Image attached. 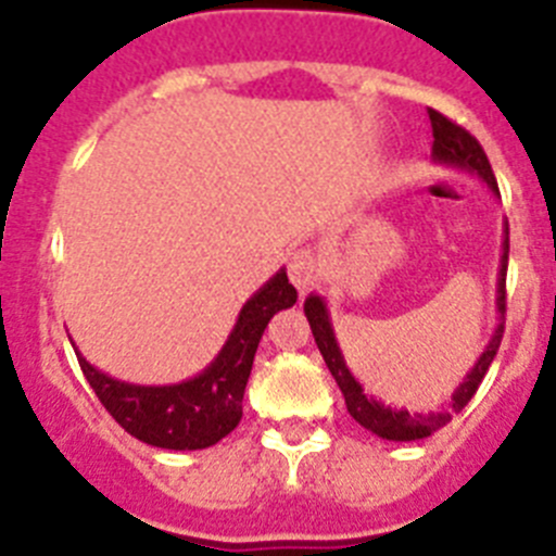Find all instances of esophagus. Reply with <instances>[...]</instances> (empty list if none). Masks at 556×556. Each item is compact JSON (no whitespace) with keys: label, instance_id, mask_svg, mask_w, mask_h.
Wrapping results in <instances>:
<instances>
[{"label":"esophagus","instance_id":"1","mask_svg":"<svg viewBox=\"0 0 556 556\" xmlns=\"http://www.w3.org/2000/svg\"><path fill=\"white\" fill-rule=\"evenodd\" d=\"M317 278H320V258L312 250H294L289 255V281L301 292H306L317 283Z\"/></svg>","mask_w":556,"mask_h":556}]
</instances>
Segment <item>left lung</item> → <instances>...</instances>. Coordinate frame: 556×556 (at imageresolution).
I'll return each instance as SVG.
<instances>
[{"instance_id":"8db88e82","label":"left lung","mask_w":556,"mask_h":556,"mask_svg":"<svg viewBox=\"0 0 556 556\" xmlns=\"http://www.w3.org/2000/svg\"><path fill=\"white\" fill-rule=\"evenodd\" d=\"M431 130H434V144H431V159L434 164L448 166V169L468 172L476 175L481 184L493 191V198H498V184H495V175L490 169V161L481 150L479 141L470 136L465 127L454 125L451 119H445L443 113H437L429 108ZM507 258H509V225L504 223V239H501V262H498V283H495V308H498V326H495L493 337L484 345V351L479 353V358L473 362L465 378L459 381V387L451 395L448 406L440 412H409V409H395V406H387L381 401H376L372 395H365V387L358 384L356 376L351 372V367L345 365V356H342V348L337 342V333H333L331 312H328L326 298L320 294H308L306 303H303V312H306V320L312 326L314 342L320 348L323 358H326L328 370L337 378L339 390L345 395V406L351 412V417L358 426H365L367 431H372L381 440H392V443H412V440H424L431 437L437 429H443L451 417L459 409L468 406L470 397L479 390L481 378L493 365L495 353H498L501 337H504V312H507Z\"/></svg>"}]
</instances>
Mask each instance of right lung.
I'll use <instances>...</instances> for the list:
<instances>
[{"label": "right lung", "mask_w": 556, "mask_h": 556, "mask_svg": "<svg viewBox=\"0 0 556 556\" xmlns=\"http://www.w3.org/2000/svg\"><path fill=\"white\" fill-rule=\"evenodd\" d=\"M294 303H298V289L289 283L287 269H278L244 303L233 331L228 333L214 362L198 376L178 384L150 387L119 381L97 370L77 348L75 353L91 390L127 434L155 448L200 451L219 443L239 426L244 387L264 328L273 320V314L292 308Z\"/></svg>", "instance_id": "add662e5"}]
</instances>
